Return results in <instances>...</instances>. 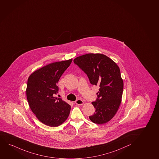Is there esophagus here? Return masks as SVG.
<instances>
[{"label":"esophagus","mask_w":159,"mask_h":159,"mask_svg":"<svg viewBox=\"0 0 159 159\" xmlns=\"http://www.w3.org/2000/svg\"><path fill=\"white\" fill-rule=\"evenodd\" d=\"M75 103H76V104L77 105H82L84 104V102H83L82 100L78 99V100H77V101L75 102Z\"/></svg>","instance_id":"esophagus-1"}]
</instances>
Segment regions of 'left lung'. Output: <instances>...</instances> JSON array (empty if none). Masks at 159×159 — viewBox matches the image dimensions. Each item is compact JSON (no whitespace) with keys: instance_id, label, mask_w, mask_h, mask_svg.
Wrapping results in <instances>:
<instances>
[{"instance_id":"8db88e82","label":"left lung","mask_w":159,"mask_h":159,"mask_svg":"<svg viewBox=\"0 0 159 159\" xmlns=\"http://www.w3.org/2000/svg\"><path fill=\"white\" fill-rule=\"evenodd\" d=\"M74 62L87 75L91 84L99 87L98 98L92 102L95 112L89 118L97 124L107 123L116 114L121 102L124 83L120 69L109 57L99 53L83 55Z\"/></svg>"}]
</instances>
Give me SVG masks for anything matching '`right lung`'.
Masks as SVG:
<instances>
[{"mask_svg": "<svg viewBox=\"0 0 159 159\" xmlns=\"http://www.w3.org/2000/svg\"><path fill=\"white\" fill-rule=\"evenodd\" d=\"M72 59L52 63L33 72L29 76L26 88L28 104L36 118L48 126L57 127L68 118L71 107L61 98L57 83Z\"/></svg>", "mask_w": 159, "mask_h": 159, "instance_id": "obj_1", "label": "right lung"}]
</instances>
